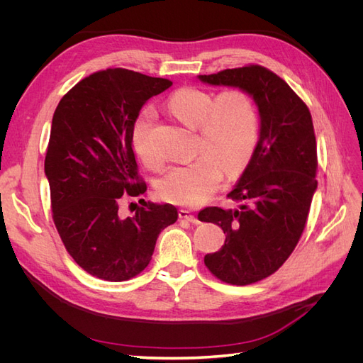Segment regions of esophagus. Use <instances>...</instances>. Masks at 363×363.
<instances>
[{
	"instance_id": "1",
	"label": "esophagus",
	"mask_w": 363,
	"mask_h": 363,
	"mask_svg": "<svg viewBox=\"0 0 363 363\" xmlns=\"http://www.w3.org/2000/svg\"><path fill=\"white\" fill-rule=\"evenodd\" d=\"M179 216H180L182 219H186V221L192 223V224H200V219L196 218L195 215H192L189 211H186V208H180V211H179Z\"/></svg>"
}]
</instances>
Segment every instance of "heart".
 I'll return each mask as SVG.
<instances>
[{
  "label": "heart",
  "mask_w": 363,
  "mask_h": 363,
  "mask_svg": "<svg viewBox=\"0 0 363 363\" xmlns=\"http://www.w3.org/2000/svg\"><path fill=\"white\" fill-rule=\"evenodd\" d=\"M171 112L184 124L199 127L194 160L175 164L157 182L160 199L180 206H200L218 191L223 180L244 171L257 142V113L251 98L238 89L212 94L183 87L169 98ZM156 113L145 108L131 133L138 157L159 168L164 157L152 144Z\"/></svg>",
  "instance_id": "b5f03b06"
}]
</instances>
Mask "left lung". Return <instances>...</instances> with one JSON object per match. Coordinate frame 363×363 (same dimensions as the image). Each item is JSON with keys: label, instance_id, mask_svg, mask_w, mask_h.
<instances>
[{"label": "left lung", "instance_id": "obj_1", "mask_svg": "<svg viewBox=\"0 0 363 363\" xmlns=\"http://www.w3.org/2000/svg\"><path fill=\"white\" fill-rule=\"evenodd\" d=\"M200 80L250 94L260 115V136L236 188L227 196L240 208L206 207L204 223L224 230L225 242L204 265L221 281L245 286L269 277L298 244L316 189V139L306 103L277 74L260 65L224 69Z\"/></svg>", "mask_w": 363, "mask_h": 363}]
</instances>
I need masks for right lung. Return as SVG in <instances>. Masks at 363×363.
Returning <instances> with one entry per match:
<instances>
[{
	"label": "right lung",
	"mask_w": 363,
	"mask_h": 363,
	"mask_svg": "<svg viewBox=\"0 0 363 363\" xmlns=\"http://www.w3.org/2000/svg\"><path fill=\"white\" fill-rule=\"evenodd\" d=\"M171 84L108 68L77 83L54 112L45 156L52 221L69 256L94 277H136L148 267L159 233L177 221L172 204L142 200L147 184L131 148L142 106ZM131 198L143 206L123 217L120 204Z\"/></svg>",
	"instance_id": "add662e5"
}]
</instances>
